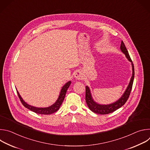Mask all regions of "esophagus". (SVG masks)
<instances>
[{
    "label": "esophagus",
    "instance_id": "34e87169",
    "mask_svg": "<svg viewBox=\"0 0 150 150\" xmlns=\"http://www.w3.org/2000/svg\"><path fill=\"white\" fill-rule=\"evenodd\" d=\"M74 76L76 80H81L83 78V75L81 71H78L75 72Z\"/></svg>",
    "mask_w": 150,
    "mask_h": 150
}]
</instances>
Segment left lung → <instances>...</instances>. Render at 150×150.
Instances as JSON below:
<instances>
[{"mask_svg": "<svg viewBox=\"0 0 150 150\" xmlns=\"http://www.w3.org/2000/svg\"><path fill=\"white\" fill-rule=\"evenodd\" d=\"M120 48L122 52L125 55L127 60L131 62L132 68V75L130 79V82L129 84H128L125 91L121 96V97L116 101L109 104H100L96 102L93 98L90 88L88 86H86V89H85L86 90V91H85V100H86L87 104L89 109L94 113L100 115H107L111 113L116 110L117 109L120 108L122 105H123L129 97L134 79V67L132 61L129 54V53H128L123 41H122L121 42V45Z\"/></svg>", "mask_w": 150, "mask_h": 150, "instance_id": "8db88e82", "label": "left lung"}]
</instances>
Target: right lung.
Listing matches in <instances>:
<instances>
[{
	"mask_svg": "<svg viewBox=\"0 0 150 150\" xmlns=\"http://www.w3.org/2000/svg\"><path fill=\"white\" fill-rule=\"evenodd\" d=\"M71 83V81H69L68 82H67L65 85H63L62 87L59 97L57 98V100H56V101L52 105H51L49 107H47V108H37V107H34L33 105H31L28 104H27L23 99V98L21 97V96H20L19 92L16 90L18 97L22 103V104L24 105V106L25 108H27L28 109L33 111V112H35L37 114H40V115H50L52 113H54V112H56V111H57L59 110V109L60 108V107L61 105V104H62L64 98H65L67 91L68 90V88L69 87Z\"/></svg>",
	"mask_w": 150,
	"mask_h": 150,
	"instance_id": "1",
	"label": "right lung"
}]
</instances>
